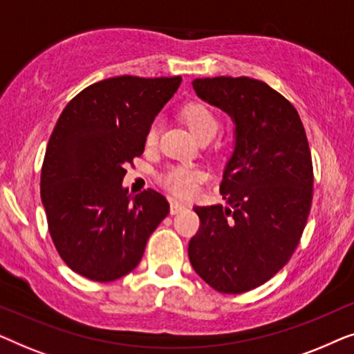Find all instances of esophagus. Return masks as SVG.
<instances>
[{
  "mask_svg": "<svg viewBox=\"0 0 354 354\" xmlns=\"http://www.w3.org/2000/svg\"><path fill=\"white\" fill-rule=\"evenodd\" d=\"M183 209H187V205H183V203L177 200H171V214H178Z\"/></svg>",
  "mask_w": 354,
  "mask_h": 354,
  "instance_id": "1",
  "label": "esophagus"
}]
</instances>
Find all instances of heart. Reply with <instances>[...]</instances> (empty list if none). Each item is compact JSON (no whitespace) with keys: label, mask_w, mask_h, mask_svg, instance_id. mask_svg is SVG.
<instances>
[{"label":"heart","mask_w":354,"mask_h":354,"mask_svg":"<svg viewBox=\"0 0 354 354\" xmlns=\"http://www.w3.org/2000/svg\"><path fill=\"white\" fill-rule=\"evenodd\" d=\"M180 115L193 135H196L200 140H211L219 130V119H217L216 113L209 106L200 103V101H190V103L183 104ZM158 137L159 124L153 122L147 132V145H149V147L156 145ZM203 177H205V174L200 169L178 164V166H171L162 172L161 183L176 195L187 196L196 190L198 183L203 180Z\"/></svg>","instance_id":"heart-1"}]
</instances>
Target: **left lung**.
Segmentation results:
<instances>
[{
	"mask_svg": "<svg viewBox=\"0 0 354 354\" xmlns=\"http://www.w3.org/2000/svg\"><path fill=\"white\" fill-rule=\"evenodd\" d=\"M201 100L235 124V148L221 182L229 206H195L188 243L195 272L221 293H245L272 279L297 250L313 203L311 151L298 111L250 77L193 80Z\"/></svg>",
	"mask_w": 354,
	"mask_h": 354,
	"instance_id": "1",
	"label": "left lung"
}]
</instances>
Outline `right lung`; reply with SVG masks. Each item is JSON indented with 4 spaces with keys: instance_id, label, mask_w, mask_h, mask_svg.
Returning a JSON list of instances; mask_svg holds the SVG:
<instances>
[{
    "instance_id": "add662e5",
    "label": "right lung",
    "mask_w": 354,
    "mask_h": 354,
    "mask_svg": "<svg viewBox=\"0 0 354 354\" xmlns=\"http://www.w3.org/2000/svg\"><path fill=\"white\" fill-rule=\"evenodd\" d=\"M182 77L120 75L86 86L62 111L48 142L40 193L62 261L95 282L137 268L169 214L161 193L129 195L125 166L142 156L148 127Z\"/></svg>"
}]
</instances>
